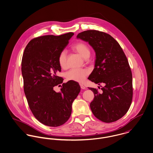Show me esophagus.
Returning <instances> with one entry per match:
<instances>
[{"mask_svg": "<svg viewBox=\"0 0 153 153\" xmlns=\"http://www.w3.org/2000/svg\"><path fill=\"white\" fill-rule=\"evenodd\" d=\"M80 85L81 88H82V89H85V87L83 84H80Z\"/></svg>", "mask_w": 153, "mask_h": 153, "instance_id": "1", "label": "esophagus"}]
</instances>
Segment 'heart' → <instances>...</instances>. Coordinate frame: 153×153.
I'll return each instance as SVG.
<instances>
[{
	"label": "heart",
	"mask_w": 153,
	"mask_h": 153,
	"mask_svg": "<svg viewBox=\"0 0 153 153\" xmlns=\"http://www.w3.org/2000/svg\"><path fill=\"white\" fill-rule=\"evenodd\" d=\"M72 49L77 51L85 59H87L90 56V49L89 46L84 42H79L73 45ZM58 62L62 68L67 67V54L65 51H61L58 56ZM89 71L84 68H71L66 73V78L68 80L77 82H83L85 77L88 75Z\"/></svg>",
	"instance_id": "obj_1"
}]
</instances>
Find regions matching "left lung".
Wrapping results in <instances>:
<instances>
[{"mask_svg": "<svg viewBox=\"0 0 153 153\" xmlns=\"http://www.w3.org/2000/svg\"><path fill=\"white\" fill-rule=\"evenodd\" d=\"M96 52L94 68L88 77L92 82L104 83L102 91L89 87L94 94L90 108L97 119L112 123L128 111L133 99L132 73L119 43L110 34L95 30L77 34Z\"/></svg>", "mask_w": 153, "mask_h": 153, "instance_id": "left-lung-1", "label": "left lung"}]
</instances>
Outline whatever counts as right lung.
I'll use <instances>...</instances> for the list:
<instances>
[{
	"label": "right lung",
	"mask_w": 153,
	"mask_h": 153,
	"mask_svg": "<svg viewBox=\"0 0 153 153\" xmlns=\"http://www.w3.org/2000/svg\"><path fill=\"white\" fill-rule=\"evenodd\" d=\"M73 34L69 32L36 37L29 42L23 53L22 73L25 94L35 118L48 126L58 127L68 120L72 103L80 91L77 82L70 80L62 83L63 79L57 75L61 71L59 54ZM57 85L62 87L59 93L53 90Z\"/></svg>",
	"instance_id": "1"
}]
</instances>
